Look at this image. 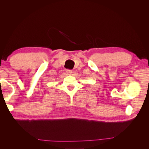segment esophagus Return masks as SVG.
I'll list each match as a JSON object with an SVG mask.
<instances>
[{
  "instance_id": "esophagus-1",
  "label": "esophagus",
  "mask_w": 149,
  "mask_h": 149,
  "mask_svg": "<svg viewBox=\"0 0 149 149\" xmlns=\"http://www.w3.org/2000/svg\"><path fill=\"white\" fill-rule=\"evenodd\" d=\"M73 73V71H72L71 70H66V73L68 74H71V73Z\"/></svg>"
}]
</instances>
